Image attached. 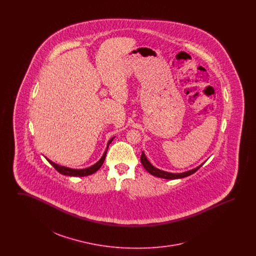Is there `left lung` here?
<instances>
[{
    "instance_id": "8db88e82",
    "label": "left lung",
    "mask_w": 256,
    "mask_h": 256,
    "mask_svg": "<svg viewBox=\"0 0 256 256\" xmlns=\"http://www.w3.org/2000/svg\"><path fill=\"white\" fill-rule=\"evenodd\" d=\"M141 163L143 165V167L146 169V172H148L150 174L154 176H158L160 178H165V180H178V178H186L188 176H191L192 174L196 172V170H198L204 164L202 163L200 166L196 167L192 170H186V172H165V170H159L158 168H156L154 165H152V163L146 159V156L144 154V152H142V154H141Z\"/></svg>"
}]
</instances>
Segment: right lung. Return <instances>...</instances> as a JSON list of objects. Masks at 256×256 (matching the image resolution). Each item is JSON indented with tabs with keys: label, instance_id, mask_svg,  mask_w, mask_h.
I'll return each instance as SVG.
<instances>
[{
	"label": "right lung",
	"instance_id": "right-lung-1",
	"mask_svg": "<svg viewBox=\"0 0 256 256\" xmlns=\"http://www.w3.org/2000/svg\"><path fill=\"white\" fill-rule=\"evenodd\" d=\"M113 139H114V137H112L110 141H108L106 152H104L102 156L98 161L97 163H95V164L92 165L91 167H88V168H86V169H72V168H68V167H65V166L58 165V164H56V163L50 161V159H46L49 161L50 164L56 170H58V172H60L61 174H63V176H89V174H92L96 172L102 167V165L104 164V159H106V152H108V146H110V143L113 141Z\"/></svg>",
	"mask_w": 256,
	"mask_h": 256
}]
</instances>
